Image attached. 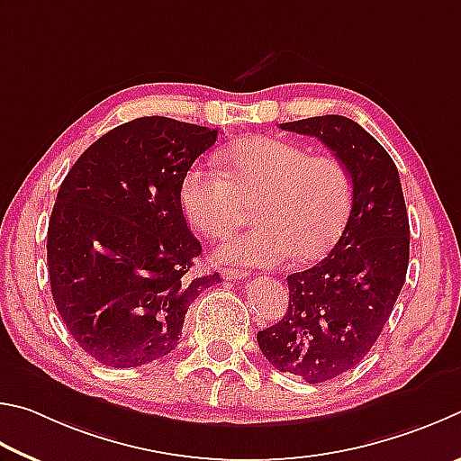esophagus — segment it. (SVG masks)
Here are the masks:
<instances>
[{"instance_id": "obj_1", "label": "esophagus", "mask_w": 461, "mask_h": 461, "mask_svg": "<svg viewBox=\"0 0 461 461\" xmlns=\"http://www.w3.org/2000/svg\"><path fill=\"white\" fill-rule=\"evenodd\" d=\"M221 276L226 279V281H237V279H245L249 273L243 271V269H230V267H222L221 269Z\"/></svg>"}]
</instances>
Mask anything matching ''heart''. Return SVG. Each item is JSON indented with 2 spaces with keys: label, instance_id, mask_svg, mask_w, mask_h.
Wrapping results in <instances>:
<instances>
[{
  "label": "heart",
  "instance_id": "1",
  "mask_svg": "<svg viewBox=\"0 0 461 461\" xmlns=\"http://www.w3.org/2000/svg\"><path fill=\"white\" fill-rule=\"evenodd\" d=\"M222 174L192 166L180 184L184 221L198 235L216 239L237 226L245 206L255 229L232 232L216 249L226 263L277 267L287 261L312 263L330 253L346 229L354 185L334 156L276 137H251L221 153Z\"/></svg>",
  "mask_w": 461,
  "mask_h": 461
}]
</instances>
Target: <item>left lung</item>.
<instances>
[{"mask_svg": "<svg viewBox=\"0 0 461 461\" xmlns=\"http://www.w3.org/2000/svg\"><path fill=\"white\" fill-rule=\"evenodd\" d=\"M279 127L326 143L354 185L338 243L316 267L287 277L285 316L257 334L279 373L318 384L357 366L381 336L405 284L409 216L397 166L352 119L324 115Z\"/></svg>", "mask_w": 461, "mask_h": 461, "instance_id": "8db88e82", "label": "left lung"}]
</instances>
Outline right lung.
Returning <instances> with one entry per match:
<instances>
[{
	"mask_svg": "<svg viewBox=\"0 0 461 461\" xmlns=\"http://www.w3.org/2000/svg\"><path fill=\"white\" fill-rule=\"evenodd\" d=\"M216 129L140 117L99 137L60 184L48 273L60 318L88 357L133 368L172 352L190 303L221 276L192 277L202 253L180 184Z\"/></svg>",
	"mask_w": 461,
	"mask_h": 461,
	"instance_id": "right-lung-1",
	"label": "right lung"
}]
</instances>
